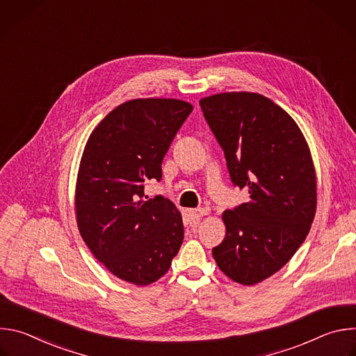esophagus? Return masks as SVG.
<instances>
[{"label":"esophagus","instance_id":"esophagus-1","mask_svg":"<svg viewBox=\"0 0 356 356\" xmlns=\"http://www.w3.org/2000/svg\"><path fill=\"white\" fill-rule=\"evenodd\" d=\"M188 217L194 221H198L201 217L207 216V210L206 209H193V210H188Z\"/></svg>","mask_w":356,"mask_h":356}]
</instances>
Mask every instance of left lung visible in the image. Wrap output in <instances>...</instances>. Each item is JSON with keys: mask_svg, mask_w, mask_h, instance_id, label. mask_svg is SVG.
<instances>
[{"mask_svg": "<svg viewBox=\"0 0 356 356\" xmlns=\"http://www.w3.org/2000/svg\"><path fill=\"white\" fill-rule=\"evenodd\" d=\"M200 107L224 150L234 186L249 201L227 210L218 268L245 286L282 269L306 239L317 206L310 149L294 120L257 92H221Z\"/></svg>", "mask_w": 356, "mask_h": 356, "instance_id": "left-lung-1", "label": "left lung"}]
</instances>
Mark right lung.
<instances>
[{
	"label": "right lung",
	"mask_w": 356,
	"mask_h": 356,
	"mask_svg": "<svg viewBox=\"0 0 356 356\" xmlns=\"http://www.w3.org/2000/svg\"><path fill=\"white\" fill-rule=\"evenodd\" d=\"M193 111L186 101L138 98L91 132L79 168L76 216L92 255L117 277L146 286L161 279L181 246V214L169 198L145 195Z\"/></svg>",
	"instance_id": "obj_1"
}]
</instances>
